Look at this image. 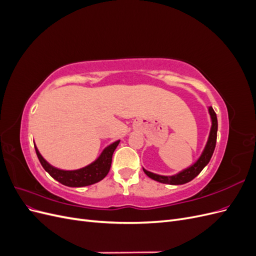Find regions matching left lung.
<instances>
[{
    "instance_id": "8db88e82",
    "label": "left lung",
    "mask_w": 256,
    "mask_h": 256,
    "mask_svg": "<svg viewBox=\"0 0 256 256\" xmlns=\"http://www.w3.org/2000/svg\"><path fill=\"white\" fill-rule=\"evenodd\" d=\"M208 113L210 115L212 118V128L210 132H209V136L207 143L205 145V148L203 152L200 154V158L190 166L189 168L182 170L180 173H177L172 176H164V175H159L152 173L147 170L143 168L144 173L148 176L152 180L162 182V184H184L191 182L193 178H196L202 170L208 164V162L210 161V158L214 154L216 142V131H218V120H216V115L212 109V106H208Z\"/></svg>"
}]
</instances>
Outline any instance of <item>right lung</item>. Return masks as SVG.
<instances>
[{
    "mask_svg": "<svg viewBox=\"0 0 256 256\" xmlns=\"http://www.w3.org/2000/svg\"><path fill=\"white\" fill-rule=\"evenodd\" d=\"M118 144L120 140L110 144L109 146H106L102 150V152L100 154V156L94 162H92L90 164L82 168L72 170V171H66V170H60L51 166L49 162L42 156L35 144L34 146L37 157L40 159L42 168L46 170V172H48L50 176L54 178V180L65 186H68V187H85V186H90L100 182L108 175L112 164L113 152Z\"/></svg>",
    "mask_w": 256,
    "mask_h": 256,
    "instance_id": "right-lung-1",
    "label": "right lung"
}]
</instances>
